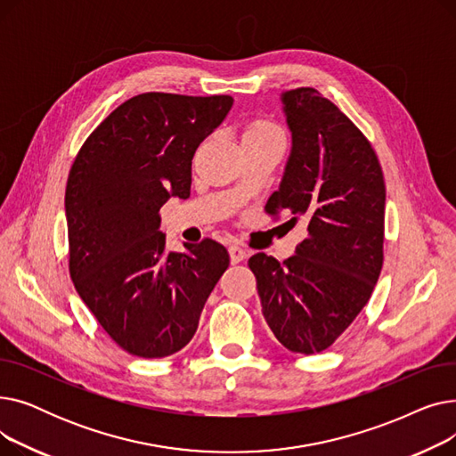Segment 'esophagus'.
<instances>
[{
  "label": "esophagus",
  "instance_id": "esophagus-1",
  "mask_svg": "<svg viewBox=\"0 0 456 456\" xmlns=\"http://www.w3.org/2000/svg\"><path fill=\"white\" fill-rule=\"evenodd\" d=\"M229 256H231L232 265H238V262H242L248 256V251L242 249L240 246H231L229 248Z\"/></svg>",
  "mask_w": 456,
  "mask_h": 456
}]
</instances>
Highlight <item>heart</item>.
Returning a JSON list of instances; mask_svg holds the SVG:
<instances>
[{
    "mask_svg": "<svg viewBox=\"0 0 456 456\" xmlns=\"http://www.w3.org/2000/svg\"><path fill=\"white\" fill-rule=\"evenodd\" d=\"M268 140H284L282 129L268 118H255L244 127V142H268Z\"/></svg>",
    "mask_w": 456,
    "mask_h": 456,
    "instance_id": "b5f03b06",
    "label": "heart"
}]
</instances>
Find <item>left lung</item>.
Returning <instances> with one entry per match:
<instances>
[{"label": "left lung", "mask_w": 456, "mask_h": 456, "mask_svg": "<svg viewBox=\"0 0 456 456\" xmlns=\"http://www.w3.org/2000/svg\"><path fill=\"white\" fill-rule=\"evenodd\" d=\"M292 151L266 212L289 210L305 240L282 265L249 258L275 338L292 353L330 347L370 301L382 268L387 186L370 140L310 86L282 94Z\"/></svg>", "instance_id": "obj_1"}]
</instances>
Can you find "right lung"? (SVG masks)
<instances>
[{"instance_id":"add662e5","label":"right lung","mask_w":456,"mask_h":456,"mask_svg":"<svg viewBox=\"0 0 456 456\" xmlns=\"http://www.w3.org/2000/svg\"><path fill=\"white\" fill-rule=\"evenodd\" d=\"M231 95L146 92L114 109L81 146L66 183L69 277L109 337L142 358L181 351L229 266L210 238L166 251L160 207L186 200L191 159Z\"/></svg>"}]
</instances>
